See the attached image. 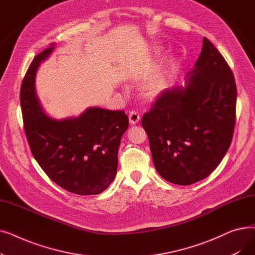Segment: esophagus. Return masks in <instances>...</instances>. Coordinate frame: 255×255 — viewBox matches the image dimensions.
<instances>
[{
	"instance_id": "esophagus-1",
	"label": "esophagus",
	"mask_w": 255,
	"mask_h": 255,
	"mask_svg": "<svg viewBox=\"0 0 255 255\" xmlns=\"http://www.w3.org/2000/svg\"><path fill=\"white\" fill-rule=\"evenodd\" d=\"M139 119H140V116L137 112L135 111H132L129 113V122L131 125H135L139 122Z\"/></svg>"
}]
</instances>
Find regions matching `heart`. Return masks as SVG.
Here are the masks:
<instances>
[{
    "label": "heart",
    "mask_w": 255,
    "mask_h": 255,
    "mask_svg": "<svg viewBox=\"0 0 255 255\" xmlns=\"http://www.w3.org/2000/svg\"><path fill=\"white\" fill-rule=\"evenodd\" d=\"M172 68L173 66L169 65L167 68L163 70L161 73L157 74L156 76L151 78L149 82H146L142 87L143 96L150 99H153L159 96L167 87Z\"/></svg>",
    "instance_id": "b5f03b06"
}]
</instances>
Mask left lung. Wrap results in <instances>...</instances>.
<instances>
[{
  "label": "left lung",
  "mask_w": 255,
  "mask_h": 255,
  "mask_svg": "<svg viewBox=\"0 0 255 255\" xmlns=\"http://www.w3.org/2000/svg\"><path fill=\"white\" fill-rule=\"evenodd\" d=\"M236 102L233 71L205 37L186 85L165 89L141 119L159 175L186 186L215 170L232 143Z\"/></svg>",
  "instance_id": "1"
}]
</instances>
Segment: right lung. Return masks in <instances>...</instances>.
<instances>
[{"instance_id": "obj_1", "label": "right lung", "mask_w": 255, "mask_h": 255, "mask_svg": "<svg viewBox=\"0 0 255 255\" xmlns=\"http://www.w3.org/2000/svg\"><path fill=\"white\" fill-rule=\"evenodd\" d=\"M55 44L37 55L22 80L20 105L31 152L48 178L63 189L79 194L103 192L114 181L118 150L128 128L123 111L89 107L78 117L52 119L35 91V75Z\"/></svg>"}]
</instances>
